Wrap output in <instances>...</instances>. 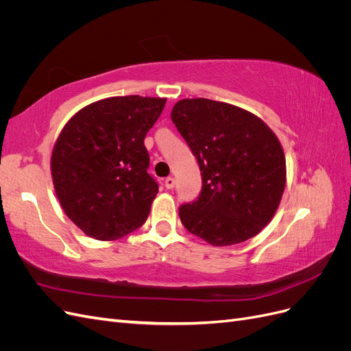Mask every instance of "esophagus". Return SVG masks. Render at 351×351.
Segmentation results:
<instances>
[{
    "instance_id": "esophagus-1",
    "label": "esophagus",
    "mask_w": 351,
    "mask_h": 351,
    "mask_svg": "<svg viewBox=\"0 0 351 351\" xmlns=\"http://www.w3.org/2000/svg\"><path fill=\"white\" fill-rule=\"evenodd\" d=\"M174 186H176L174 177H167V178H165V187H167V189H173Z\"/></svg>"
}]
</instances>
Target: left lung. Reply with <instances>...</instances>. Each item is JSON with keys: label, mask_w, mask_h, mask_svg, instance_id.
<instances>
[{"label": "left lung", "mask_w": 351, "mask_h": 351, "mask_svg": "<svg viewBox=\"0 0 351 351\" xmlns=\"http://www.w3.org/2000/svg\"><path fill=\"white\" fill-rule=\"evenodd\" d=\"M171 120L196 156L199 196L178 208L192 234L214 246L243 243L272 219L285 186V156L269 127L226 102L182 99Z\"/></svg>", "instance_id": "1"}]
</instances>
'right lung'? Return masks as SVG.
<instances>
[{
	"instance_id": "1",
	"label": "right lung",
	"mask_w": 351,
	"mask_h": 351,
	"mask_svg": "<svg viewBox=\"0 0 351 351\" xmlns=\"http://www.w3.org/2000/svg\"><path fill=\"white\" fill-rule=\"evenodd\" d=\"M165 101L130 95L93 102L58 136L51 158L56 193L88 236L117 240L145 224L158 193L145 137Z\"/></svg>"
}]
</instances>
